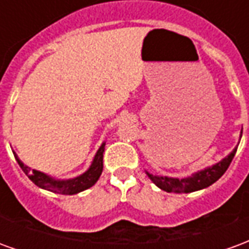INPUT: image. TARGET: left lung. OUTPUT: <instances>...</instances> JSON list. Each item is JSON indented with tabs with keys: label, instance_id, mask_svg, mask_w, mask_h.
Instances as JSON below:
<instances>
[{
	"label": "left lung",
	"instance_id": "1",
	"mask_svg": "<svg viewBox=\"0 0 249 249\" xmlns=\"http://www.w3.org/2000/svg\"><path fill=\"white\" fill-rule=\"evenodd\" d=\"M241 133H243V129H241ZM240 133V139H241ZM240 139H239V142H240ZM237 151V146H236L233 151L231 152L228 156H225L223 160H220L219 162H216L211 167H207L201 169V171H197V172L192 173L191 176L184 178H168V176H157V175H152L148 171H145V173L148 175V178H151L152 183L156 184L157 187L165 191V192H173V193H191L196 192V191H200V189H204V188L212 185L213 183H216L223 175L225 173V171L230 167L232 159L235 157V153Z\"/></svg>",
	"mask_w": 249,
	"mask_h": 249
}]
</instances>
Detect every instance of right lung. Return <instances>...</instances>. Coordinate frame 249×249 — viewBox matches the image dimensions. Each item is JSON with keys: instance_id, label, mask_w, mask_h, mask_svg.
I'll use <instances>...</instances> for the list:
<instances>
[{"instance_id": "right-lung-1", "label": "right lung", "mask_w": 249, "mask_h": 249, "mask_svg": "<svg viewBox=\"0 0 249 249\" xmlns=\"http://www.w3.org/2000/svg\"><path fill=\"white\" fill-rule=\"evenodd\" d=\"M104 151H105V141H104L101 146L98 148V151L96 152V155L93 157V161L90 164V167L88 168L85 172L76 176L73 178H52L51 175L37 171V169H32L28 167L26 164L21 161L18 156L16 155V152H13L16 160L18 162V165L21 169L24 171V173L28 178L37 185V187L46 189L49 192L60 193V195H76L82 191H85L88 188L93 187L94 184L97 183V180L103 173V157Z\"/></svg>"}]
</instances>
